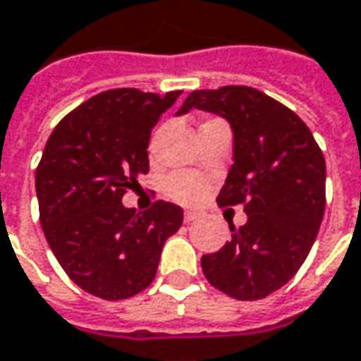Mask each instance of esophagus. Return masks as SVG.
I'll return each instance as SVG.
<instances>
[{"label":"esophagus","mask_w":361,"mask_h":361,"mask_svg":"<svg viewBox=\"0 0 361 361\" xmlns=\"http://www.w3.org/2000/svg\"><path fill=\"white\" fill-rule=\"evenodd\" d=\"M197 219H200V213L197 212H190V209H188V212L183 213V221L185 223H193L197 221Z\"/></svg>","instance_id":"1"}]
</instances>
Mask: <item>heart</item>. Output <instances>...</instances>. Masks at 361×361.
<instances>
[{
    "mask_svg": "<svg viewBox=\"0 0 361 361\" xmlns=\"http://www.w3.org/2000/svg\"><path fill=\"white\" fill-rule=\"evenodd\" d=\"M166 193L178 203H197L207 193V181L193 171H176L166 180Z\"/></svg>",
    "mask_w": 361,
    "mask_h": 361,
    "instance_id": "1",
    "label": "heart"
}]
</instances>
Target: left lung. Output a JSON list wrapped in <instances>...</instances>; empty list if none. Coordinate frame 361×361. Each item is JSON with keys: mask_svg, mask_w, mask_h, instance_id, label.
<instances>
[{"mask_svg": "<svg viewBox=\"0 0 361 361\" xmlns=\"http://www.w3.org/2000/svg\"><path fill=\"white\" fill-rule=\"evenodd\" d=\"M207 110L229 120L233 166L217 195L245 205L247 223L231 241L201 257L212 286L259 300L288 283L314 245L326 207V161L310 128L279 100L251 87L193 90L178 114Z\"/></svg>", "mask_w": 361, "mask_h": 361, "instance_id": "8db88e82", "label": "left lung"}]
</instances>
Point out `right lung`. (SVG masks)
<instances>
[{
    "label": "right lung",
    "instance_id": "right-lung-1",
    "mask_svg": "<svg viewBox=\"0 0 361 361\" xmlns=\"http://www.w3.org/2000/svg\"><path fill=\"white\" fill-rule=\"evenodd\" d=\"M180 94L104 90L47 140L35 171L39 221L63 271L92 296L124 300L148 288L164 243L181 227L183 209L170 201L144 213L122 205L149 171L152 128Z\"/></svg>",
    "mask_w": 361,
    "mask_h": 361
}]
</instances>
